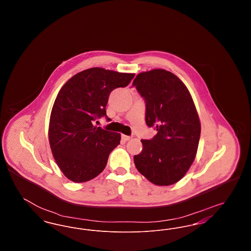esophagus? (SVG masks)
<instances>
[{"instance_id": "esophagus-1", "label": "esophagus", "mask_w": 251, "mask_h": 251, "mask_svg": "<svg viewBox=\"0 0 251 251\" xmlns=\"http://www.w3.org/2000/svg\"><path fill=\"white\" fill-rule=\"evenodd\" d=\"M121 138H122V140H124V141H129L130 139L131 138V136H128V135H122L121 136Z\"/></svg>"}]
</instances>
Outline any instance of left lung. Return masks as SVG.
I'll return each instance as SVG.
<instances>
[{"mask_svg":"<svg viewBox=\"0 0 251 251\" xmlns=\"http://www.w3.org/2000/svg\"><path fill=\"white\" fill-rule=\"evenodd\" d=\"M132 86L145 100L147 125L157 131L141 140L135 167L156 185H171L188 171L199 147L201 122L193 99L185 84L165 70L139 73Z\"/></svg>","mask_w":251,"mask_h":251,"instance_id":"obj_1","label":"left lung"}]
</instances>
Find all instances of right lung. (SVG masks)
Listing matches in <instances>:
<instances>
[{"label": "right lung", "instance_id": "1", "mask_svg": "<svg viewBox=\"0 0 251 251\" xmlns=\"http://www.w3.org/2000/svg\"><path fill=\"white\" fill-rule=\"evenodd\" d=\"M133 73L92 68L77 73L63 87L51 109L49 141L61 171L74 182L94 179L106 167L120 133L95 127L106 116L110 93L130 84Z\"/></svg>", "mask_w": 251, "mask_h": 251}]
</instances>
